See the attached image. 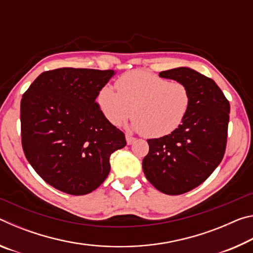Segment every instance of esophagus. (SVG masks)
<instances>
[{
  "label": "esophagus",
  "instance_id": "obj_1",
  "mask_svg": "<svg viewBox=\"0 0 253 253\" xmlns=\"http://www.w3.org/2000/svg\"><path fill=\"white\" fill-rule=\"evenodd\" d=\"M126 140H127V144L128 145H130V144H132L136 140V138L135 137H132V136H129V135H126Z\"/></svg>",
  "mask_w": 253,
  "mask_h": 253
}]
</instances>
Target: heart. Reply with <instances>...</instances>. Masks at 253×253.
Returning a JSON list of instances; mask_svg holds the SVG:
<instances>
[{"label": "heart", "instance_id": "heart-1", "mask_svg": "<svg viewBox=\"0 0 253 253\" xmlns=\"http://www.w3.org/2000/svg\"><path fill=\"white\" fill-rule=\"evenodd\" d=\"M115 85L117 91L105 84L97 92L96 104L101 114L114 126L132 115L131 129L151 138L174 132L191 108L192 96L185 84L146 70L126 72Z\"/></svg>", "mask_w": 253, "mask_h": 253}]
</instances>
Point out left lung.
Here are the masks:
<instances>
[{
  "label": "left lung",
  "mask_w": 253,
  "mask_h": 253,
  "mask_svg": "<svg viewBox=\"0 0 253 253\" xmlns=\"http://www.w3.org/2000/svg\"><path fill=\"white\" fill-rule=\"evenodd\" d=\"M160 76L185 84L192 104L176 130L147 140L143 170L162 193L179 195L202 184L223 158L230 104L214 80L190 68L162 71Z\"/></svg>",
  "instance_id": "1"
}]
</instances>
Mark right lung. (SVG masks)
Returning <instances> with one entry per match:
<instances>
[{"label":"right lung","instance_id":"right-lung-1","mask_svg":"<svg viewBox=\"0 0 253 253\" xmlns=\"http://www.w3.org/2000/svg\"><path fill=\"white\" fill-rule=\"evenodd\" d=\"M114 70L60 68L44 71L21 100V138L34 170L71 195L95 191L108 176L109 157L126 146L125 134L96 104Z\"/></svg>","mask_w":253,"mask_h":253}]
</instances>
